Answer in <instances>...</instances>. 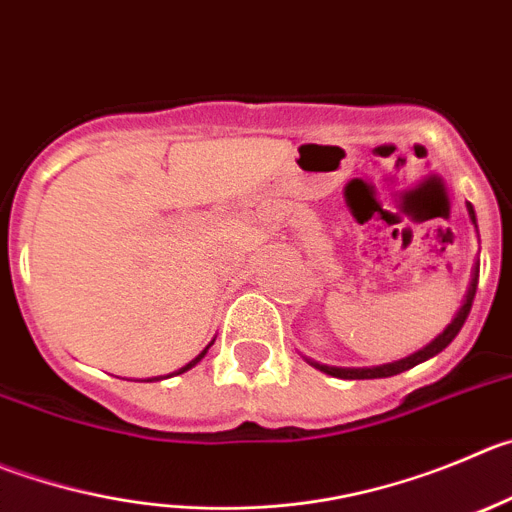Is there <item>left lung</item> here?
Instances as JSON below:
<instances>
[{
    "instance_id": "left-lung-1",
    "label": "left lung",
    "mask_w": 512,
    "mask_h": 512,
    "mask_svg": "<svg viewBox=\"0 0 512 512\" xmlns=\"http://www.w3.org/2000/svg\"><path fill=\"white\" fill-rule=\"evenodd\" d=\"M467 209H470V217H472V222H475V209H472V204H467ZM477 272H480V265H475L470 290H467V298H465V303H462V308L457 310L455 321L444 328V331L439 333V336L434 338L427 348H422V351L412 353V356H407V358H401V361H394V364L376 366V369H336V366H321V364H313V366H318V369L326 371V374L338 376V379H384V376H396V374H401V371H407V369H412V366L422 364V361H427V358L437 356L439 351H444V348L455 341V336L460 333V328L465 326L467 315H470V308H472V300H475Z\"/></svg>"
}]
</instances>
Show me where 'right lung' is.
<instances>
[{"label":"right lung","instance_id":"right-lung-1","mask_svg":"<svg viewBox=\"0 0 512 512\" xmlns=\"http://www.w3.org/2000/svg\"><path fill=\"white\" fill-rule=\"evenodd\" d=\"M209 346H212V343H209ZM207 346V348H209ZM207 348H204V351L202 353H199V356L197 358H194V361H189V364H186L184 366V369H179V371H176V374H184V371H189L191 369V366H194V364H199V361H202V358H204V353H207Z\"/></svg>","mask_w":512,"mask_h":512}]
</instances>
